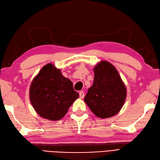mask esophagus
<instances>
[{
    "label": "esophagus",
    "mask_w": 160,
    "mask_h": 160,
    "mask_svg": "<svg viewBox=\"0 0 160 160\" xmlns=\"http://www.w3.org/2000/svg\"><path fill=\"white\" fill-rule=\"evenodd\" d=\"M79 97L81 99H83L85 97V93L83 91H81V92H79Z\"/></svg>",
    "instance_id": "obj_1"
}]
</instances>
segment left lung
Segmentation results:
<instances>
[{"instance_id":"left-lung-1","label":"left lung","mask_w":160,"mask_h":160,"mask_svg":"<svg viewBox=\"0 0 160 160\" xmlns=\"http://www.w3.org/2000/svg\"><path fill=\"white\" fill-rule=\"evenodd\" d=\"M93 85L84 101L98 118L116 115L122 108L127 97V89L119 73L112 64L101 61L93 68Z\"/></svg>"}]
</instances>
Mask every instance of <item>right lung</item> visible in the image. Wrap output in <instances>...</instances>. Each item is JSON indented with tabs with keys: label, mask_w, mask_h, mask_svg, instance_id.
Instances as JSON below:
<instances>
[{
	"label": "right lung",
	"mask_w": 160,
	"mask_h": 160,
	"mask_svg": "<svg viewBox=\"0 0 160 160\" xmlns=\"http://www.w3.org/2000/svg\"><path fill=\"white\" fill-rule=\"evenodd\" d=\"M79 96L72 81L50 63L42 67L30 85L29 99L34 110L50 120L64 117Z\"/></svg>",
	"instance_id": "1"
}]
</instances>
